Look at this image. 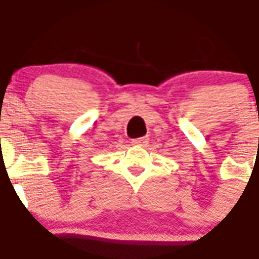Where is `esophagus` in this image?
<instances>
[{
    "instance_id": "34e87169",
    "label": "esophagus",
    "mask_w": 259,
    "mask_h": 259,
    "mask_svg": "<svg viewBox=\"0 0 259 259\" xmlns=\"http://www.w3.org/2000/svg\"><path fill=\"white\" fill-rule=\"evenodd\" d=\"M147 140H148V139H146V137H141V139H136V140L132 141V144H133V146H137V147L146 146Z\"/></svg>"
}]
</instances>
